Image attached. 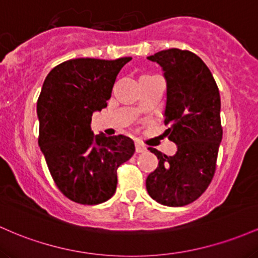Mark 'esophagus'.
<instances>
[{"mask_svg": "<svg viewBox=\"0 0 258 258\" xmlns=\"http://www.w3.org/2000/svg\"><path fill=\"white\" fill-rule=\"evenodd\" d=\"M146 150H147V147L145 146L144 144H141V143L135 144V151H137L138 153H143L146 151Z\"/></svg>", "mask_w": 258, "mask_h": 258, "instance_id": "34e87169", "label": "esophagus"}]
</instances>
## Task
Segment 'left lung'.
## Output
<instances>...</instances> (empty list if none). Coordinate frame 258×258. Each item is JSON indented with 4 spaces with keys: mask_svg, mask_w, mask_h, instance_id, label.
Segmentation results:
<instances>
[{
    "mask_svg": "<svg viewBox=\"0 0 258 258\" xmlns=\"http://www.w3.org/2000/svg\"><path fill=\"white\" fill-rule=\"evenodd\" d=\"M147 58L164 72V134L178 150L167 156L149 147L160 161L147 176L146 189L158 204L185 206L206 191L216 172L223 135L218 86L204 60L187 50L169 48Z\"/></svg>",
    "mask_w": 258,
    "mask_h": 258,
    "instance_id": "1",
    "label": "left lung"
}]
</instances>
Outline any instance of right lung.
Masks as SVG:
<instances>
[{
  "label": "right lung",
  "instance_id": "right-lung-1",
  "mask_svg": "<svg viewBox=\"0 0 258 258\" xmlns=\"http://www.w3.org/2000/svg\"><path fill=\"white\" fill-rule=\"evenodd\" d=\"M132 57L75 58L56 66L37 98L39 146L52 179L67 199L98 205L114 195L117 169L134 155L124 135L95 137L91 117L107 107L115 78Z\"/></svg>",
  "mask_w": 258,
  "mask_h": 258
}]
</instances>
